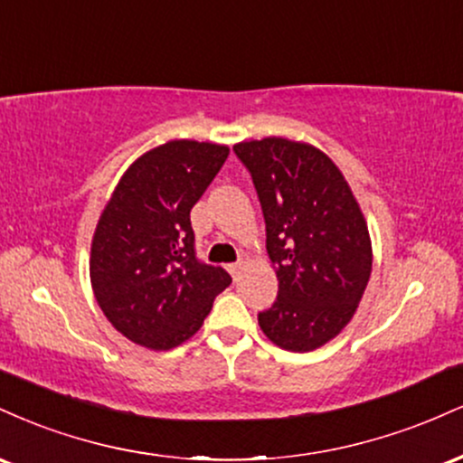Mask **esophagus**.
<instances>
[{
    "mask_svg": "<svg viewBox=\"0 0 463 463\" xmlns=\"http://www.w3.org/2000/svg\"><path fill=\"white\" fill-rule=\"evenodd\" d=\"M226 269H228V272H231V276H237L239 272H241V261H237V263H228V265H226Z\"/></svg>",
    "mask_w": 463,
    "mask_h": 463,
    "instance_id": "34e87169",
    "label": "esophagus"
}]
</instances>
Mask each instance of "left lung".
<instances>
[{
	"mask_svg": "<svg viewBox=\"0 0 463 463\" xmlns=\"http://www.w3.org/2000/svg\"><path fill=\"white\" fill-rule=\"evenodd\" d=\"M265 220L279 296L259 313L276 346L309 353L342 331L372 272L368 226L342 172L307 143L268 137L232 147Z\"/></svg>",
	"mask_w": 463,
	"mask_h": 463,
	"instance_id": "1",
	"label": "left lung"
}]
</instances>
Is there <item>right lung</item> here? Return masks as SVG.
Listing matches in <instances>:
<instances>
[{
	"instance_id": "obj_1",
	"label": "right lung",
	"mask_w": 463,
	"mask_h": 463,
	"mask_svg": "<svg viewBox=\"0 0 463 463\" xmlns=\"http://www.w3.org/2000/svg\"><path fill=\"white\" fill-rule=\"evenodd\" d=\"M228 158L217 143L169 141L130 165L93 235L91 285L104 316L139 346L169 350L189 339L226 269L195 254L191 209Z\"/></svg>"
}]
</instances>
